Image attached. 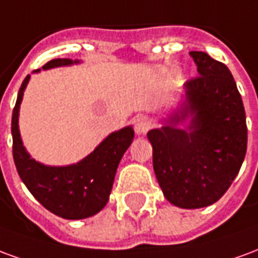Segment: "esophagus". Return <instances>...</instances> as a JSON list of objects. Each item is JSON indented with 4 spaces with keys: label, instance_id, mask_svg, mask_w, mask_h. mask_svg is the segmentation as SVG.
I'll return each mask as SVG.
<instances>
[{
    "label": "esophagus",
    "instance_id": "obj_1",
    "mask_svg": "<svg viewBox=\"0 0 258 258\" xmlns=\"http://www.w3.org/2000/svg\"><path fill=\"white\" fill-rule=\"evenodd\" d=\"M151 120L146 117V116H138L134 120V128L135 133L138 135H145L149 128H151Z\"/></svg>",
    "mask_w": 258,
    "mask_h": 258
}]
</instances>
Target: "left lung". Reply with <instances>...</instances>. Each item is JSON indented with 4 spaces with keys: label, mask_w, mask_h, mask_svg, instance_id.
Masks as SVG:
<instances>
[{
    "label": "left lung",
    "mask_w": 258,
    "mask_h": 258,
    "mask_svg": "<svg viewBox=\"0 0 258 258\" xmlns=\"http://www.w3.org/2000/svg\"><path fill=\"white\" fill-rule=\"evenodd\" d=\"M189 55L198 79L186 81L162 118L148 133L153 170L166 199L181 209L213 203L231 186L246 155L243 102L229 69L206 52Z\"/></svg>",
    "instance_id": "1"
}]
</instances>
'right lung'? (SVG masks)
I'll list each match as a JSON object with an SVG mask.
<instances>
[{"mask_svg": "<svg viewBox=\"0 0 258 258\" xmlns=\"http://www.w3.org/2000/svg\"><path fill=\"white\" fill-rule=\"evenodd\" d=\"M81 63L79 59H52L42 70ZM41 72V69L33 73ZM31 76L22 83L12 113L14 160L20 179L47 210L66 220L95 216L106 206L118 163L134 140L133 125L113 131L94 151L68 166H48L37 162L23 145L19 130V112Z\"/></svg>", "mask_w": 258, "mask_h": 258, "instance_id": "right-lung-1", "label": "right lung"}]
</instances>
